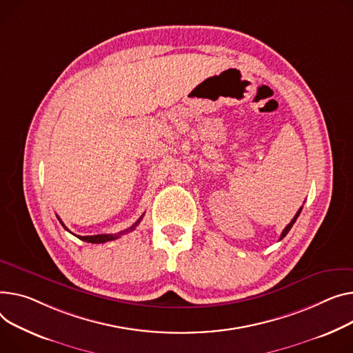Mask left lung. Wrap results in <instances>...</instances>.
Returning a JSON list of instances; mask_svg holds the SVG:
<instances>
[{
  "instance_id": "left-lung-1",
  "label": "left lung",
  "mask_w": 353,
  "mask_h": 353,
  "mask_svg": "<svg viewBox=\"0 0 353 353\" xmlns=\"http://www.w3.org/2000/svg\"><path fill=\"white\" fill-rule=\"evenodd\" d=\"M301 211H302V207H301V208H299V210H298V211H296V214H295V216H294V219H292V220H291V223H290V224H288V225H287V227H285V228H284V231H283V234H281V237H279V240H283V239H284V237H285V236H287V234H288V232H290V230H291V228H292V225H294V223H295V221H296V219H298V216H299V214H301Z\"/></svg>"
}]
</instances>
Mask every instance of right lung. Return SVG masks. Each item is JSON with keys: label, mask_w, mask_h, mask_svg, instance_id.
Wrapping results in <instances>:
<instances>
[{"label": "right lung", "mask_w": 353, "mask_h": 353, "mask_svg": "<svg viewBox=\"0 0 353 353\" xmlns=\"http://www.w3.org/2000/svg\"><path fill=\"white\" fill-rule=\"evenodd\" d=\"M58 217V216H57ZM143 219V216L140 217L130 228H128V230H123V231H121V232H117V234H98V236H77L79 240H82V241H86V243H92V244H102V243H106V241H112V240H116V239H119L121 236H123V234H126V232H130L132 230H134L136 228V225L140 223V220ZM58 220L61 221V219L58 217ZM61 224L63 225V228L65 230H68L66 227H65V224L61 221Z\"/></svg>", "instance_id": "right-lung-1"}]
</instances>
